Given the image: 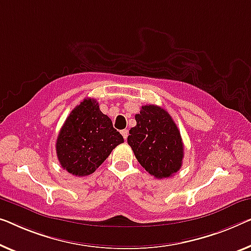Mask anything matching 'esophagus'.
I'll use <instances>...</instances> for the list:
<instances>
[{"instance_id": "34e87169", "label": "esophagus", "mask_w": 251, "mask_h": 251, "mask_svg": "<svg viewBox=\"0 0 251 251\" xmlns=\"http://www.w3.org/2000/svg\"><path fill=\"white\" fill-rule=\"evenodd\" d=\"M122 135H123V137H124L125 140H126L127 136H128V130H127V129H123V130H122Z\"/></svg>"}]
</instances>
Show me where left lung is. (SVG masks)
<instances>
[{"instance_id":"obj_1","label":"left lung","mask_w":251,"mask_h":251,"mask_svg":"<svg viewBox=\"0 0 251 251\" xmlns=\"http://www.w3.org/2000/svg\"><path fill=\"white\" fill-rule=\"evenodd\" d=\"M135 121L127 142L137 161L153 177H173L184 158V144L174 119L163 108L147 104L135 115Z\"/></svg>"}]
</instances>
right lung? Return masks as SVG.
I'll return each mask as SVG.
<instances>
[{
    "instance_id": "right-lung-1",
    "label": "right lung",
    "mask_w": 251,
    "mask_h": 251,
    "mask_svg": "<svg viewBox=\"0 0 251 251\" xmlns=\"http://www.w3.org/2000/svg\"><path fill=\"white\" fill-rule=\"evenodd\" d=\"M124 142L113 122L95 99H84L71 111L56 141V154L63 169L73 176H89L111 151Z\"/></svg>"
}]
</instances>
